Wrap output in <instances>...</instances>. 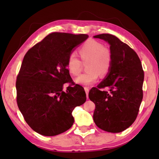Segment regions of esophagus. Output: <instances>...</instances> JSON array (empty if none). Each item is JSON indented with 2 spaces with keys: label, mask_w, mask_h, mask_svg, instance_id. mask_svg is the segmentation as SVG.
Listing matches in <instances>:
<instances>
[{
  "label": "esophagus",
  "mask_w": 159,
  "mask_h": 159,
  "mask_svg": "<svg viewBox=\"0 0 159 159\" xmlns=\"http://www.w3.org/2000/svg\"><path fill=\"white\" fill-rule=\"evenodd\" d=\"M84 89H85V91L86 93V95H87V98L88 99V94H89V88L88 87H85L84 88Z\"/></svg>",
  "instance_id": "34e87169"
}]
</instances>
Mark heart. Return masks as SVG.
Segmentation results:
<instances>
[{"label": "heart", "instance_id": "1", "mask_svg": "<svg viewBox=\"0 0 159 159\" xmlns=\"http://www.w3.org/2000/svg\"><path fill=\"white\" fill-rule=\"evenodd\" d=\"M79 54L83 63L88 62V72L79 75L75 80L77 84L82 85H91L98 81L99 74L103 76L109 71L112 62L111 53L101 43L93 40H88L80 48ZM81 66V61L74 53L70 54L66 64L70 73L74 75H78Z\"/></svg>", "mask_w": 159, "mask_h": 159}]
</instances>
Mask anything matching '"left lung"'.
I'll return each mask as SVG.
<instances>
[{"instance_id":"obj_1","label":"left lung","mask_w":159,"mask_h":159,"mask_svg":"<svg viewBox=\"0 0 159 159\" xmlns=\"http://www.w3.org/2000/svg\"><path fill=\"white\" fill-rule=\"evenodd\" d=\"M107 42L111 66L105 78L89 92L95 104L93 121L99 128L119 133L135 121L143 99L144 71L140 59L131 48L109 34L93 36ZM106 87L107 91L101 89Z\"/></svg>"}]
</instances>
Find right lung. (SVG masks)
Returning a JSON list of instances; mask_svg holds the SVG:
<instances>
[{
  "instance_id": "obj_1",
  "label": "right lung",
  "mask_w": 159,
  "mask_h": 159,
  "mask_svg": "<svg viewBox=\"0 0 159 159\" xmlns=\"http://www.w3.org/2000/svg\"><path fill=\"white\" fill-rule=\"evenodd\" d=\"M87 34L54 32L28 50L16 81V102L27 124L44 136L68 130L74 122L72 111L84 104V88L73 84L67 69L68 56ZM70 83L66 93L63 85Z\"/></svg>"
}]
</instances>
